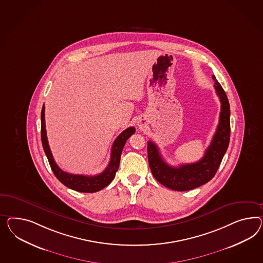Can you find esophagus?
Segmentation results:
<instances>
[{
  "instance_id": "esophagus-1",
  "label": "esophagus",
  "mask_w": 263,
  "mask_h": 263,
  "mask_svg": "<svg viewBox=\"0 0 263 263\" xmlns=\"http://www.w3.org/2000/svg\"><path fill=\"white\" fill-rule=\"evenodd\" d=\"M147 121H146V119L145 118H140L139 120H138V122H137V125H138V127L140 130H143L144 128L147 126Z\"/></svg>"
}]
</instances>
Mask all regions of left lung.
Listing matches in <instances>:
<instances>
[{
  "label": "left lung",
  "mask_w": 263,
  "mask_h": 263,
  "mask_svg": "<svg viewBox=\"0 0 263 263\" xmlns=\"http://www.w3.org/2000/svg\"><path fill=\"white\" fill-rule=\"evenodd\" d=\"M214 89L221 102L219 122L210 146L198 162L171 166L163 161L156 143L147 142V156L154 178L162 185L177 192L196 189L213 179L220 165L230 142V104L222 86L213 76Z\"/></svg>",
  "instance_id": "left-lung-1"
}]
</instances>
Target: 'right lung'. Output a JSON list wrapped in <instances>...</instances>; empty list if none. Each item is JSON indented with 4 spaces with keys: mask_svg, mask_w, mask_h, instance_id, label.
Masks as SVG:
<instances>
[{
    "mask_svg": "<svg viewBox=\"0 0 263 263\" xmlns=\"http://www.w3.org/2000/svg\"><path fill=\"white\" fill-rule=\"evenodd\" d=\"M134 127H128L123 132H121L118 138L115 140L111 150V158L106 168L100 174L95 176H87V175H79V174H71L62 171L55 163L50 145L48 142L47 132H46V124H45V105H43L41 111V140H42L43 148L50 163L51 171H53L57 179L63 184L76 192H100V190L104 189L109 185L116 176V172L119 170L120 161L122 149L124 147L125 142L129 137L135 133Z\"/></svg>",
    "mask_w": 263,
    "mask_h": 263,
    "instance_id": "obj_1",
    "label": "right lung"
}]
</instances>
